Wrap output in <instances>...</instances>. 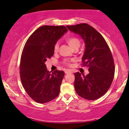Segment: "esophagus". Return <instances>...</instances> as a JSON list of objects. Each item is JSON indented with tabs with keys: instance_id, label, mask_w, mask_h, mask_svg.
I'll use <instances>...</instances> for the list:
<instances>
[{
	"instance_id": "esophagus-1",
	"label": "esophagus",
	"mask_w": 129,
	"mask_h": 129,
	"mask_svg": "<svg viewBox=\"0 0 129 129\" xmlns=\"http://www.w3.org/2000/svg\"><path fill=\"white\" fill-rule=\"evenodd\" d=\"M72 72L70 70H66V72H65V73L66 74H69V73H72Z\"/></svg>"
}]
</instances>
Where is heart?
Masks as SVG:
<instances>
[{"mask_svg": "<svg viewBox=\"0 0 129 129\" xmlns=\"http://www.w3.org/2000/svg\"><path fill=\"white\" fill-rule=\"evenodd\" d=\"M66 42L67 44L70 45V47L73 49L75 47H79L80 44H81V42H80L79 39H78L77 38L75 37H69V38H67ZM59 49V45L58 44H56L54 47V52L58 51Z\"/></svg>", "mask_w": 129, "mask_h": 129, "instance_id": "1", "label": "heart"}]
</instances>
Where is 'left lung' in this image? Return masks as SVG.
<instances>
[{
  "label": "left lung",
  "mask_w": 129,
  "mask_h": 129,
  "mask_svg": "<svg viewBox=\"0 0 129 129\" xmlns=\"http://www.w3.org/2000/svg\"><path fill=\"white\" fill-rule=\"evenodd\" d=\"M71 31L81 37L85 43L82 60L89 73H75V88L81 97L95 100L103 96L110 88L115 74L112 53L101 35L87 23L67 26Z\"/></svg>",
  "instance_id": "1"
}]
</instances>
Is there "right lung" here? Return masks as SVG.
Masks as SVG:
<instances>
[{
	"instance_id": "add662e5",
	"label": "right lung",
	"mask_w": 129,
	"mask_h": 129,
	"mask_svg": "<svg viewBox=\"0 0 129 129\" xmlns=\"http://www.w3.org/2000/svg\"><path fill=\"white\" fill-rule=\"evenodd\" d=\"M67 31L64 26L44 25L25 43L20 59V79L26 92L37 103H48L59 94L64 72L57 70L51 73L45 62L53 56L57 41Z\"/></svg>"
}]
</instances>
